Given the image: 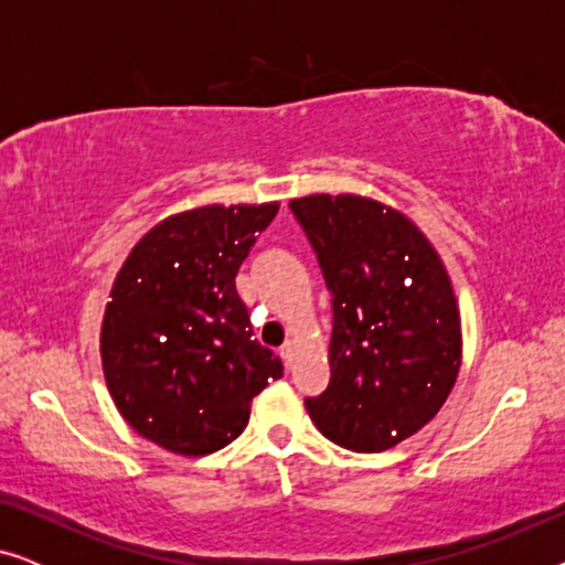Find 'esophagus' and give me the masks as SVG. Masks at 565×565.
<instances>
[{
	"label": "esophagus",
	"instance_id": "obj_1",
	"mask_svg": "<svg viewBox=\"0 0 565 565\" xmlns=\"http://www.w3.org/2000/svg\"><path fill=\"white\" fill-rule=\"evenodd\" d=\"M280 354H282V360L290 365V362H292V342H285V344L280 347Z\"/></svg>",
	"mask_w": 565,
	"mask_h": 565
}]
</instances>
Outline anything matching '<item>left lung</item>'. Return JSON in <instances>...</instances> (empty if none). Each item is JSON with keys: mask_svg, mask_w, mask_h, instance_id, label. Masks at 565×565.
I'll use <instances>...</instances> for the list:
<instances>
[{"mask_svg": "<svg viewBox=\"0 0 565 565\" xmlns=\"http://www.w3.org/2000/svg\"><path fill=\"white\" fill-rule=\"evenodd\" d=\"M331 292L327 391L306 398L331 443L381 452L404 443L450 396L460 313L450 277L404 213L360 195L290 200Z\"/></svg>", "mask_w": 565, "mask_h": 565, "instance_id": "1", "label": "left lung"}]
</instances>
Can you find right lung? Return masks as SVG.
<instances>
[{"label": "right lung", "mask_w": 565, "mask_h": 565, "mask_svg": "<svg viewBox=\"0 0 565 565\" xmlns=\"http://www.w3.org/2000/svg\"><path fill=\"white\" fill-rule=\"evenodd\" d=\"M277 203L205 205L153 226L122 262L99 352L130 427L177 455H211L242 435L252 398L282 362L252 334L236 273Z\"/></svg>", "instance_id": "obj_1"}]
</instances>
